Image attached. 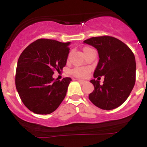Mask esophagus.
<instances>
[{
    "label": "esophagus",
    "mask_w": 147,
    "mask_h": 147,
    "mask_svg": "<svg viewBox=\"0 0 147 147\" xmlns=\"http://www.w3.org/2000/svg\"><path fill=\"white\" fill-rule=\"evenodd\" d=\"M77 81H78L79 83L82 84H84V83H85V82H86L85 81H84V80H80V79H78V80H77Z\"/></svg>",
    "instance_id": "obj_1"
}]
</instances>
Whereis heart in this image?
<instances>
[{
    "instance_id": "1",
    "label": "heart",
    "mask_w": 147,
    "mask_h": 147,
    "mask_svg": "<svg viewBox=\"0 0 147 147\" xmlns=\"http://www.w3.org/2000/svg\"><path fill=\"white\" fill-rule=\"evenodd\" d=\"M90 49L91 48H84L83 51L84 52H86L88 50H90ZM88 72L89 70L87 68H76L72 70L71 73L75 77H79V78H83V77H85L88 75Z\"/></svg>"
}]
</instances>
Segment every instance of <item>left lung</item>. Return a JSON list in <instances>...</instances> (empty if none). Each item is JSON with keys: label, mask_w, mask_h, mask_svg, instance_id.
I'll return each mask as SVG.
<instances>
[{"label": "left lung", "mask_w": 147, "mask_h": 147, "mask_svg": "<svg viewBox=\"0 0 147 147\" xmlns=\"http://www.w3.org/2000/svg\"><path fill=\"white\" fill-rule=\"evenodd\" d=\"M84 43L97 50L99 62L94 77H104L103 84L92 79L94 90L90 102L103 110H112L126 100L136 82V59L131 49L120 40L109 36L92 37Z\"/></svg>", "instance_id": "8db88e82"}]
</instances>
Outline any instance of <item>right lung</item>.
Segmentation results:
<instances>
[{
	"mask_svg": "<svg viewBox=\"0 0 147 147\" xmlns=\"http://www.w3.org/2000/svg\"><path fill=\"white\" fill-rule=\"evenodd\" d=\"M70 42L38 39L28 45L18 58L16 88L24 105L33 113L46 115L54 112L65 98L69 77L61 81L52 77L54 71L66 65Z\"/></svg>",
	"mask_w": 147,
	"mask_h": 147,
	"instance_id": "add662e5",
	"label": "right lung"
}]
</instances>
